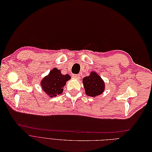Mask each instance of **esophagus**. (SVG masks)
Returning a JSON list of instances; mask_svg holds the SVG:
<instances>
[{"mask_svg": "<svg viewBox=\"0 0 152 152\" xmlns=\"http://www.w3.org/2000/svg\"><path fill=\"white\" fill-rule=\"evenodd\" d=\"M72 77L77 79V80H78V79L80 78V75H78V74H73V75H72Z\"/></svg>", "mask_w": 152, "mask_h": 152, "instance_id": "1", "label": "esophagus"}]
</instances>
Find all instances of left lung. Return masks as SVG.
<instances>
[{
    "label": "left lung",
    "instance_id": "1",
    "mask_svg": "<svg viewBox=\"0 0 152 152\" xmlns=\"http://www.w3.org/2000/svg\"><path fill=\"white\" fill-rule=\"evenodd\" d=\"M82 82L86 95L89 96L95 97L104 90V82L95 72H91L89 76L84 77Z\"/></svg>",
    "mask_w": 152,
    "mask_h": 152
}]
</instances>
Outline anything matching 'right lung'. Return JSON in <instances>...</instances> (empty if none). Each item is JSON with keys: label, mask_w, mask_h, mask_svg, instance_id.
Here are the masks:
<instances>
[{"label": "right lung", "mask_w": 152, "mask_h": 152, "mask_svg": "<svg viewBox=\"0 0 152 152\" xmlns=\"http://www.w3.org/2000/svg\"><path fill=\"white\" fill-rule=\"evenodd\" d=\"M71 77L69 75H62L60 70L54 68L50 71L48 75L43 78L41 82V86L43 91L49 97L53 98L61 95L66 82Z\"/></svg>", "instance_id": "add662e5"}]
</instances>
